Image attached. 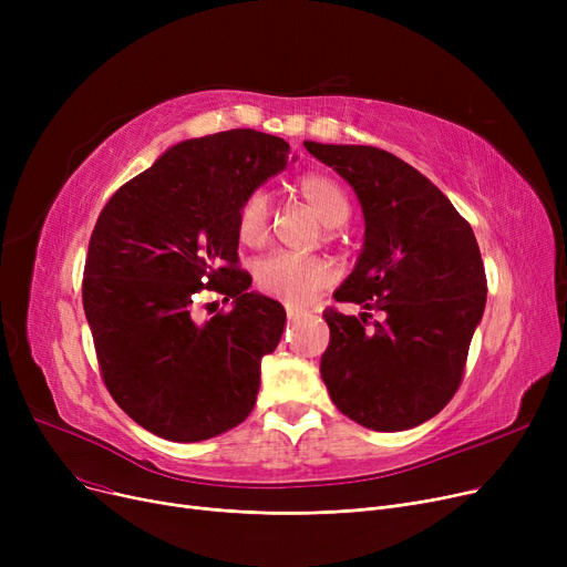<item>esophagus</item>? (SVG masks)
I'll list each match as a JSON object with an SVG mask.
<instances>
[{
  "label": "esophagus",
  "instance_id": "34e87169",
  "mask_svg": "<svg viewBox=\"0 0 567 567\" xmlns=\"http://www.w3.org/2000/svg\"><path fill=\"white\" fill-rule=\"evenodd\" d=\"M303 315H306V310L296 308V306H287V317H289V319H299V317H303Z\"/></svg>",
  "mask_w": 567,
  "mask_h": 567
}]
</instances>
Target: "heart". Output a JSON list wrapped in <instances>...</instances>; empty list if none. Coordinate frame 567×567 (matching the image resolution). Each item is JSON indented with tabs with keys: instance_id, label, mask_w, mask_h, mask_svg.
Returning a JSON list of instances; mask_svg holds the SVG:
<instances>
[{
	"instance_id": "1",
	"label": "heart",
	"mask_w": 567,
	"mask_h": 567,
	"mask_svg": "<svg viewBox=\"0 0 567 567\" xmlns=\"http://www.w3.org/2000/svg\"><path fill=\"white\" fill-rule=\"evenodd\" d=\"M301 195L319 214L326 227H338L349 218V199L336 178L326 174H306L299 182ZM271 229V197L264 188L248 193L236 212V234L246 246H259ZM336 278L333 266L321 257L296 252H274L255 264L257 287L278 301L301 306L329 287Z\"/></svg>"
}]
</instances>
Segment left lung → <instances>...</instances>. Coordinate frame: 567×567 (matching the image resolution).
Segmentation results:
<instances>
[{"instance_id": "1", "label": "left lung", "mask_w": 567, "mask_h": 567, "mask_svg": "<svg viewBox=\"0 0 567 567\" xmlns=\"http://www.w3.org/2000/svg\"><path fill=\"white\" fill-rule=\"evenodd\" d=\"M353 188L365 241L336 301L359 317L326 310L331 329L321 379L333 404L359 425L402 432L451 402L464 374L487 282L471 225L427 176L363 144L303 142ZM382 319L367 326V310Z\"/></svg>"}]
</instances>
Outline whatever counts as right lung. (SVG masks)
<instances>
[{
  "mask_svg": "<svg viewBox=\"0 0 567 567\" xmlns=\"http://www.w3.org/2000/svg\"><path fill=\"white\" fill-rule=\"evenodd\" d=\"M289 144L234 128L184 140L118 188L89 241L82 306L114 402L156 436L195 443L248 419L285 308L238 271L236 212ZM233 310L202 322L196 293Z\"/></svg>",
  "mask_w": 567,
  "mask_h": 567,
  "instance_id": "obj_1",
  "label": "right lung"
}]
</instances>
